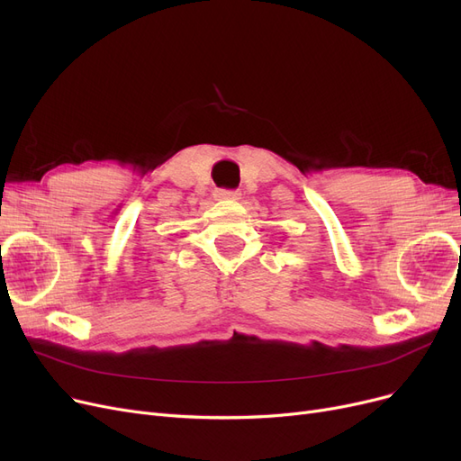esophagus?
<instances>
[{
	"instance_id": "34e87169",
	"label": "esophagus",
	"mask_w": 461,
	"mask_h": 461,
	"mask_svg": "<svg viewBox=\"0 0 461 461\" xmlns=\"http://www.w3.org/2000/svg\"><path fill=\"white\" fill-rule=\"evenodd\" d=\"M216 199H239L241 197V192L239 190H226V188H220V190H214L212 194Z\"/></svg>"
}]
</instances>
